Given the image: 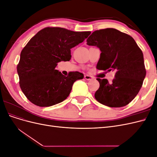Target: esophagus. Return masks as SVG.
I'll list each match as a JSON object with an SVG mask.
<instances>
[{
	"mask_svg": "<svg viewBox=\"0 0 157 157\" xmlns=\"http://www.w3.org/2000/svg\"><path fill=\"white\" fill-rule=\"evenodd\" d=\"M84 78H85V79H86V80H88L93 79V77H92L91 75H84Z\"/></svg>",
	"mask_w": 157,
	"mask_h": 157,
	"instance_id": "34e87169",
	"label": "esophagus"
}]
</instances>
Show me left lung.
I'll return each mask as SVG.
<instances>
[{
	"mask_svg": "<svg viewBox=\"0 0 157 157\" xmlns=\"http://www.w3.org/2000/svg\"><path fill=\"white\" fill-rule=\"evenodd\" d=\"M87 44L96 46L101 53L96 67L115 71V78L109 83L98 78L99 88L95 98L110 107H124L138 94L146 75L143 52L129 35L113 28L95 31Z\"/></svg>",
	"mask_w": 157,
	"mask_h": 157,
	"instance_id": "left-lung-1",
	"label": "left lung"
}]
</instances>
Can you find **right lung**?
Listing matches in <instances>:
<instances>
[{"label": "right lung", "instance_id": "1", "mask_svg": "<svg viewBox=\"0 0 157 157\" xmlns=\"http://www.w3.org/2000/svg\"><path fill=\"white\" fill-rule=\"evenodd\" d=\"M90 31L76 32L61 27H46L38 32L21 50L17 71L26 98L39 107H50L67 98L76 80L84 75L67 77L56 69L58 63L69 61L71 49L82 42Z\"/></svg>", "mask_w": 157, "mask_h": 157}]
</instances>
